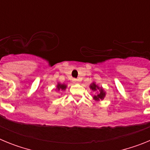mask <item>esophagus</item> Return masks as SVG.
Returning <instances> with one entry per match:
<instances>
[{
    "label": "esophagus",
    "mask_w": 150,
    "mask_h": 150,
    "mask_svg": "<svg viewBox=\"0 0 150 150\" xmlns=\"http://www.w3.org/2000/svg\"><path fill=\"white\" fill-rule=\"evenodd\" d=\"M72 82L74 83H78V79H75V78H74V79H72Z\"/></svg>",
    "instance_id": "34e87169"
}]
</instances>
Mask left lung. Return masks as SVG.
I'll use <instances>...</instances> for the list:
<instances>
[{
    "label": "left lung",
    "instance_id": "left-lung-1",
    "mask_svg": "<svg viewBox=\"0 0 150 150\" xmlns=\"http://www.w3.org/2000/svg\"><path fill=\"white\" fill-rule=\"evenodd\" d=\"M90 88H91L92 90H94V91H95V90L97 89H100V88H99L97 85H95V83H92V84L90 86ZM104 96H105V93H104V91H103V89L100 88V93H99L98 95H95V96H94V98L97 100H99L100 99H101L102 100V99H104Z\"/></svg>",
    "mask_w": 150,
    "mask_h": 150
}]
</instances>
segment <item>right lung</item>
Returning <instances> with one entry per match:
<instances>
[{
  "label": "right lung",
  "instance_id": "obj_1",
  "mask_svg": "<svg viewBox=\"0 0 150 150\" xmlns=\"http://www.w3.org/2000/svg\"><path fill=\"white\" fill-rule=\"evenodd\" d=\"M57 88H58V90H64L66 88V86L64 84H58Z\"/></svg>",
  "mask_w": 150,
  "mask_h": 150
}]
</instances>
